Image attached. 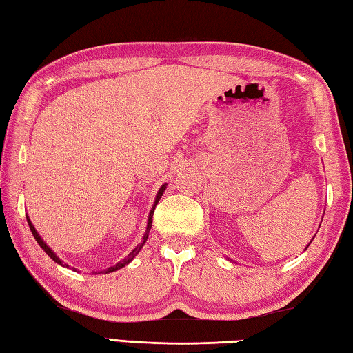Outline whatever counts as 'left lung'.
Listing matches in <instances>:
<instances>
[{
    "instance_id": "left-lung-1",
    "label": "left lung",
    "mask_w": 353,
    "mask_h": 353,
    "mask_svg": "<svg viewBox=\"0 0 353 353\" xmlns=\"http://www.w3.org/2000/svg\"><path fill=\"white\" fill-rule=\"evenodd\" d=\"M312 239H314V237H312ZM312 239H311V242H312ZM311 242H309V243H311ZM309 243H307V245H306V248L309 247ZM306 248H305V250H306Z\"/></svg>"
}]
</instances>
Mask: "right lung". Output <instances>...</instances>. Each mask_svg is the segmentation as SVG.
<instances>
[{
	"label": "right lung",
	"mask_w": 353,
	"mask_h": 353,
	"mask_svg": "<svg viewBox=\"0 0 353 353\" xmlns=\"http://www.w3.org/2000/svg\"><path fill=\"white\" fill-rule=\"evenodd\" d=\"M166 185L168 184H163L161 187H160V190H158V193H157V196H155V203H154V205H152V208H150V212H149V218H148V225H146V232H145V234H143V239H141V242L139 243V245H137L131 253H129L123 261H120V262H117L116 265H114V267H110V268H106V270H103V271H100L102 272V274H110V272H114V271H117V270H120V268H123L125 265H128L129 262H132V259L140 253V250L143 248V245H145V242L148 241V237H149V232H150V227H152V216H154V210H155V207H157V204H158V201H160V198L163 196V193H164V190H166ZM27 222H28V227H30V230H32V234L34 236V239H36V242L39 243V247L46 251V253L53 259V261L56 262V263H59L61 267H65V268H68V263H63V261L62 259H59V256H57L54 251L50 248L47 243L44 242V239H42V237L39 236V233L36 232V228H34V225L32 224V221H30V218H28V214H27ZM73 271H77L76 268H73ZM94 272V271H92ZM100 272H94V274H100Z\"/></svg>",
	"instance_id": "right-lung-1"
}]
</instances>
